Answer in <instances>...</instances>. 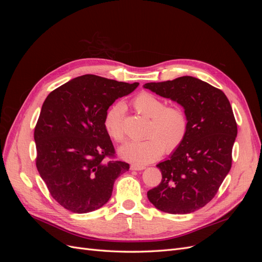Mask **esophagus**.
Listing matches in <instances>:
<instances>
[{
  "label": "esophagus",
  "instance_id": "esophagus-1",
  "mask_svg": "<svg viewBox=\"0 0 262 262\" xmlns=\"http://www.w3.org/2000/svg\"><path fill=\"white\" fill-rule=\"evenodd\" d=\"M131 170H143L145 169L144 166H141V165H131Z\"/></svg>",
  "mask_w": 262,
  "mask_h": 262
}]
</instances>
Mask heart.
Here are the masks:
<instances>
[{"mask_svg":"<svg viewBox=\"0 0 262 262\" xmlns=\"http://www.w3.org/2000/svg\"><path fill=\"white\" fill-rule=\"evenodd\" d=\"M136 112L149 119L144 141H131L119 148L122 160L137 165L149 164L165 152H172L184 142L188 131L186 114L178 107H165L164 101L150 93H141L133 100ZM124 106L117 102L110 108L104 120V126L110 139L122 142Z\"/></svg>","mask_w":262,"mask_h":262,"instance_id":"1","label":"heart"}]
</instances>
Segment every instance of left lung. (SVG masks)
<instances>
[{
	"instance_id": "8db88e82",
	"label": "left lung",
	"mask_w": 262,
	"mask_h": 262,
	"mask_svg": "<svg viewBox=\"0 0 262 262\" xmlns=\"http://www.w3.org/2000/svg\"><path fill=\"white\" fill-rule=\"evenodd\" d=\"M143 87L176 101L188 120L184 142L156 165L162 181L148 190L147 198L163 212L192 213L213 199L232 167L237 137L232 106L221 90L193 76L146 83Z\"/></svg>"
}]
</instances>
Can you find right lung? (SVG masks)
I'll return each instance as SVG.
<instances>
[{
	"mask_svg": "<svg viewBox=\"0 0 262 262\" xmlns=\"http://www.w3.org/2000/svg\"><path fill=\"white\" fill-rule=\"evenodd\" d=\"M139 86L86 74L51 92L35 128L36 165L53 199L74 213H89L110 199L128 163L105 160L115 148L104 120L115 100Z\"/></svg>",
	"mask_w": 262,
	"mask_h": 262,
	"instance_id": "add662e5",
	"label": "right lung"
}]
</instances>
